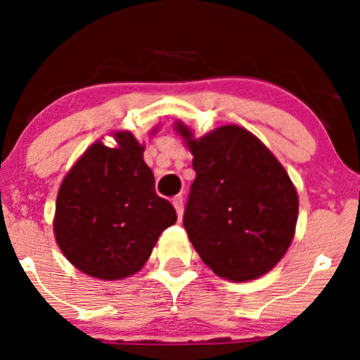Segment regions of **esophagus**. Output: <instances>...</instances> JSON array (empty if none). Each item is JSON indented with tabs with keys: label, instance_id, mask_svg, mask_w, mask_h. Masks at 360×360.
Returning <instances> with one entry per match:
<instances>
[{
	"label": "esophagus",
	"instance_id": "obj_1",
	"mask_svg": "<svg viewBox=\"0 0 360 360\" xmlns=\"http://www.w3.org/2000/svg\"><path fill=\"white\" fill-rule=\"evenodd\" d=\"M172 203H174V207H176V212H177V217H183V203H184V200H183V197H181V195H177V197H174L172 198Z\"/></svg>",
	"mask_w": 360,
	"mask_h": 360
}]
</instances>
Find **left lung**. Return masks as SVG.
Here are the masks:
<instances>
[{
	"label": "left lung",
	"instance_id": "8db88e82",
	"mask_svg": "<svg viewBox=\"0 0 360 360\" xmlns=\"http://www.w3.org/2000/svg\"><path fill=\"white\" fill-rule=\"evenodd\" d=\"M197 172L183 224L202 261L219 277L250 281L270 271L294 237L297 195L257 137L224 125L193 139L177 123Z\"/></svg>",
	"mask_w": 360,
	"mask_h": 360
}]
</instances>
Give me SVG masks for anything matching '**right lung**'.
Returning a JSON list of instances; mask_svg holds the SVG:
<instances>
[{
    "label": "right lung",
    "instance_id": "add662e5",
    "mask_svg": "<svg viewBox=\"0 0 360 360\" xmlns=\"http://www.w3.org/2000/svg\"><path fill=\"white\" fill-rule=\"evenodd\" d=\"M118 148L96 143L75 163L57 195L53 231L64 256L86 275L115 281L143 268L176 209L155 191V176L130 132Z\"/></svg>",
    "mask_w": 360,
    "mask_h": 360
}]
</instances>
